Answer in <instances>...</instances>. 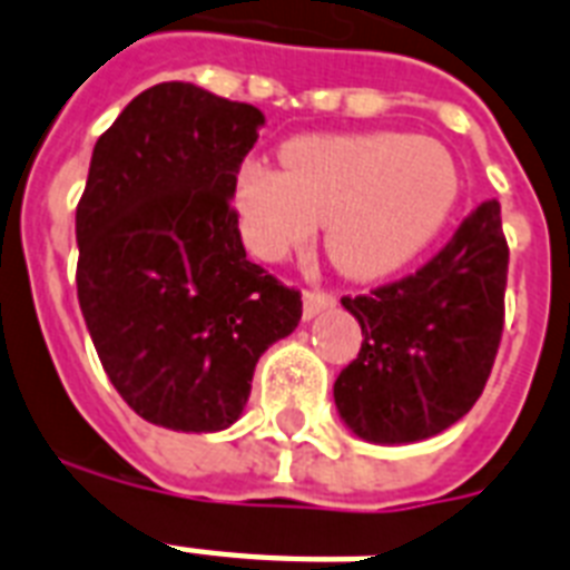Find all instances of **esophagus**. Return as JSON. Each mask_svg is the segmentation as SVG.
<instances>
[{"label": "esophagus", "mask_w": 570, "mask_h": 570, "mask_svg": "<svg viewBox=\"0 0 570 570\" xmlns=\"http://www.w3.org/2000/svg\"><path fill=\"white\" fill-rule=\"evenodd\" d=\"M337 302V295L328 289H304V320H313L316 313Z\"/></svg>", "instance_id": "obj_1"}]
</instances>
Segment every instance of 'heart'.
<instances>
[{
	"mask_svg": "<svg viewBox=\"0 0 570 570\" xmlns=\"http://www.w3.org/2000/svg\"><path fill=\"white\" fill-rule=\"evenodd\" d=\"M284 168L248 159L233 200L242 239L281 259L328 224L331 259L352 277L405 266L438 236L459 200V165L441 141L399 132L295 138Z\"/></svg>",
	"mask_w": 570,
	"mask_h": 570,
	"instance_id": "heart-1",
	"label": "heart"
}]
</instances>
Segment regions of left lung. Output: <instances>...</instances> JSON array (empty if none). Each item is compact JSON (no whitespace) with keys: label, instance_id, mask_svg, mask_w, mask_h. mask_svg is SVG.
Segmentation results:
<instances>
[{"label":"left lung","instance_id":"left-lung-1","mask_svg":"<svg viewBox=\"0 0 570 570\" xmlns=\"http://www.w3.org/2000/svg\"><path fill=\"white\" fill-rule=\"evenodd\" d=\"M505 275L500 204L485 200L414 275L343 295L364 343L334 402L357 438L425 441L476 405L503 337Z\"/></svg>","mask_w":570,"mask_h":570}]
</instances>
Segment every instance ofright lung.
Masks as SVG:
<instances>
[{
	"mask_svg": "<svg viewBox=\"0 0 570 570\" xmlns=\"http://www.w3.org/2000/svg\"><path fill=\"white\" fill-rule=\"evenodd\" d=\"M263 111L189 82L147 88L94 145L76 206V289L124 402L174 432L239 420L302 293L245 257L230 206Z\"/></svg>",
	"mask_w": 570,
	"mask_h": 570,
	"instance_id": "add662e5",
	"label": "right lung"
}]
</instances>
